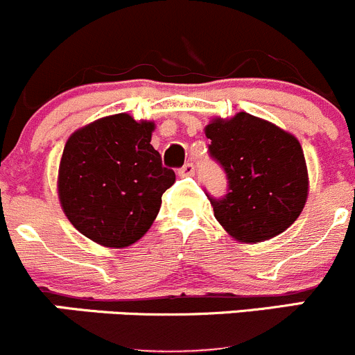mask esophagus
Masks as SVG:
<instances>
[{
    "mask_svg": "<svg viewBox=\"0 0 355 355\" xmlns=\"http://www.w3.org/2000/svg\"><path fill=\"white\" fill-rule=\"evenodd\" d=\"M178 173H179V176H182V178H184V176H193V173H195V166H193L191 162H186L184 166H182L181 169L178 171Z\"/></svg>",
    "mask_w": 355,
    "mask_h": 355,
    "instance_id": "esophagus-1",
    "label": "esophagus"
}]
</instances>
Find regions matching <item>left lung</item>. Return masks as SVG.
Listing matches in <instances>:
<instances>
[{"label": "left lung", "instance_id": "left-lung-1", "mask_svg": "<svg viewBox=\"0 0 355 355\" xmlns=\"http://www.w3.org/2000/svg\"><path fill=\"white\" fill-rule=\"evenodd\" d=\"M209 153L227 179V193L214 198V216L236 240L257 243L283 233L307 200V167L295 136L240 112L205 128Z\"/></svg>", "mask_w": 355, "mask_h": 355}]
</instances>
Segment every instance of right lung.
Instances as JSON below:
<instances>
[{
  "mask_svg": "<svg viewBox=\"0 0 355 355\" xmlns=\"http://www.w3.org/2000/svg\"><path fill=\"white\" fill-rule=\"evenodd\" d=\"M153 122L103 117L73 132L63 148L58 196L72 226L103 247H128L155 220L176 181L150 145Z\"/></svg>",
  "mask_w": 355,
  "mask_h": 355,
  "instance_id": "right-lung-1",
  "label": "right lung"
}]
</instances>
